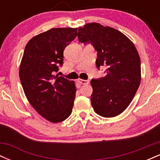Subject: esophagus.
I'll return each instance as SVG.
<instances>
[{
    "label": "esophagus",
    "mask_w": 160,
    "mask_h": 160,
    "mask_svg": "<svg viewBox=\"0 0 160 160\" xmlns=\"http://www.w3.org/2000/svg\"><path fill=\"white\" fill-rule=\"evenodd\" d=\"M78 82H80V84H82V85H86V84H89V80H81V79H78Z\"/></svg>",
    "instance_id": "34e87169"
}]
</instances>
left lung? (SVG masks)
<instances>
[{"mask_svg":"<svg viewBox=\"0 0 160 160\" xmlns=\"http://www.w3.org/2000/svg\"><path fill=\"white\" fill-rule=\"evenodd\" d=\"M78 40L97 51L96 67H106L105 77L92 79L91 104L104 117L120 114L129 105L141 82V59L136 48L122 33L98 23L79 28Z\"/></svg>","mask_w":160,"mask_h":160,"instance_id":"obj_1","label":"left lung"}]
</instances>
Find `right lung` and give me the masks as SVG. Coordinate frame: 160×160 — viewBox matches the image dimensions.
<instances>
[{
	"instance_id": "obj_1",
	"label": "right lung",
	"mask_w": 160,
	"mask_h": 160,
	"mask_svg": "<svg viewBox=\"0 0 160 160\" xmlns=\"http://www.w3.org/2000/svg\"><path fill=\"white\" fill-rule=\"evenodd\" d=\"M78 36V28H52L32 38L25 46L19 78L29 103L49 122H62L71 115L75 82L56 75L63 65L64 49Z\"/></svg>"
}]
</instances>
